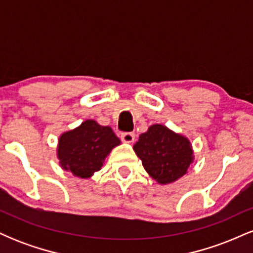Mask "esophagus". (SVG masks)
Wrapping results in <instances>:
<instances>
[{
    "mask_svg": "<svg viewBox=\"0 0 253 253\" xmlns=\"http://www.w3.org/2000/svg\"><path fill=\"white\" fill-rule=\"evenodd\" d=\"M134 133L133 132H125L121 134V140L124 141V143H133L134 141Z\"/></svg>",
    "mask_w": 253,
    "mask_h": 253,
    "instance_id": "34e87169",
    "label": "esophagus"
}]
</instances>
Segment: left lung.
<instances>
[{
  "mask_svg": "<svg viewBox=\"0 0 253 253\" xmlns=\"http://www.w3.org/2000/svg\"><path fill=\"white\" fill-rule=\"evenodd\" d=\"M133 150L146 172L161 184L181 178L193 162L189 140L163 125H152L139 136Z\"/></svg>",
  "mask_w": 253,
  "mask_h": 253,
  "instance_id": "obj_1",
  "label": "left lung"
}]
</instances>
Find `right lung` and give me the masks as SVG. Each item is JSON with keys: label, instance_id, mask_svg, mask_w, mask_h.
<instances>
[{"label": "right lung", "instance_id": "obj_1", "mask_svg": "<svg viewBox=\"0 0 253 253\" xmlns=\"http://www.w3.org/2000/svg\"><path fill=\"white\" fill-rule=\"evenodd\" d=\"M120 139L108 126L86 120L59 138L57 155L60 167L75 176L88 178L102 168L103 161Z\"/></svg>", "mask_w": 253, "mask_h": 253}]
</instances>
